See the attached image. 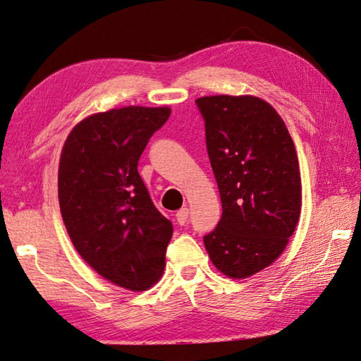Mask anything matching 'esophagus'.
<instances>
[{
    "label": "esophagus",
    "instance_id": "esophagus-1",
    "mask_svg": "<svg viewBox=\"0 0 361 361\" xmlns=\"http://www.w3.org/2000/svg\"><path fill=\"white\" fill-rule=\"evenodd\" d=\"M188 214H190V212H188L187 207L180 208V210L176 213V219H178V222L180 224V226H185V222L188 219Z\"/></svg>",
    "mask_w": 361,
    "mask_h": 361
}]
</instances>
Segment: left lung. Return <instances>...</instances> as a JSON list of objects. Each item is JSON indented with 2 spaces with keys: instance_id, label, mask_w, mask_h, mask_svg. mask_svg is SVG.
I'll use <instances>...</instances> for the list:
<instances>
[{
  "instance_id": "1",
  "label": "left lung",
  "mask_w": 361,
  "mask_h": 361,
  "mask_svg": "<svg viewBox=\"0 0 361 361\" xmlns=\"http://www.w3.org/2000/svg\"><path fill=\"white\" fill-rule=\"evenodd\" d=\"M196 105L222 204L204 244L221 274L247 278L284 252L298 224V156L283 118L262 99L210 95Z\"/></svg>"
}]
</instances>
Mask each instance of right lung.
Listing matches in <instances>:
<instances>
[{
  "instance_id": "add662e5",
  "label": "right lung",
  "mask_w": 361,
  "mask_h": 361,
  "mask_svg": "<svg viewBox=\"0 0 361 361\" xmlns=\"http://www.w3.org/2000/svg\"><path fill=\"white\" fill-rule=\"evenodd\" d=\"M170 114L166 106L92 114L72 128L61 149L59 202L72 244L100 276L134 292L162 276L173 236L137 171Z\"/></svg>"
}]
</instances>
